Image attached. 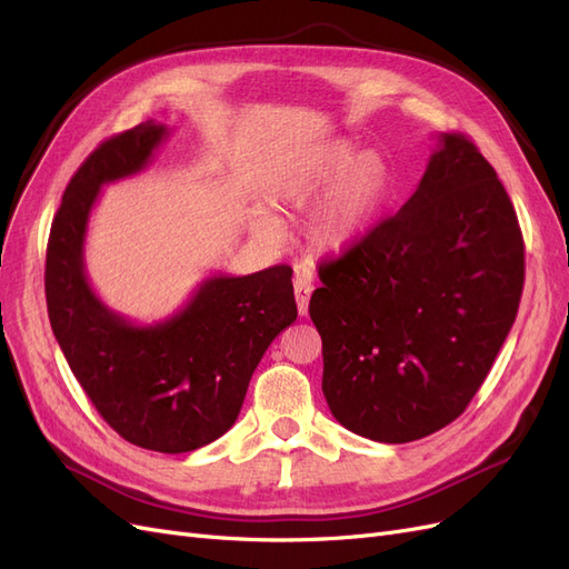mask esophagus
Segmentation results:
<instances>
[{"instance_id": "obj_1", "label": "esophagus", "mask_w": 569, "mask_h": 569, "mask_svg": "<svg viewBox=\"0 0 569 569\" xmlns=\"http://www.w3.org/2000/svg\"><path fill=\"white\" fill-rule=\"evenodd\" d=\"M311 291H313V278L311 272H297L295 274V297H297V308H299V316L308 313V299H311Z\"/></svg>"}]
</instances>
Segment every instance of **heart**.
<instances>
[{"label": "heart", "mask_w": 569, "mask_h": 569, "mask_svg": "<svg viewBox=\"0 0 569 569\" xmlns=\"http://www.w3.org/2000/svg\"><path fill=\"white\" fill-rule=\"evenodd\" d=\"M391 182L393 170L382 151L368 149L358 153L351 142L341 140L327 144L306 163L289 170L274 192L295 209L313 206L327 193L308 218L306 237L320 253H343L372 228L387 203ZM251 218L258 230L270 232L274 228V216L266 206L253 209Z\"/></svg>", "instance_id": "obj_1"}]
</instances>
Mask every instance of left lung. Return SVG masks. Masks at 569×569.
Wrapping results in <instances>:
<instances>
[{
  "instance_id": "left-lung-1",
  "label": "left lung",
  "mask_w": 569,
  "mask_h": 569,
  "mask_svg": "<svg viewBox=\"0 0 569 569\" xmlns=\"http://www.w3.org/2000/svg\"><path fill=\"white\" fill-rule=\"evenodd\" d=\"M320 280L308 313L332 416L372 441H416L468 408L518 316V216L468 137L441 132L401 211Z\"/></svg>"
}]
</instances>
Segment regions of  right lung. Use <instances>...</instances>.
Wrapping results in <instances>:
<instances>
[{
  "label": "right lung",
  "mask_w": 569,
  "mask_h": 569,
  "mask_svg": "<svg viewBox=\"0 0 569 569\" xmlns=\"http://www.w3.org/2000/svg\"><path fill=\"white\" fill-rule=\"evenodd\" d=\"M168 137L140 123L99 144L68 182L47 244L49 322L76 380L126 441L187 453L234 425L263 353L297 320L291 268L211 274L178 313L137 325L101 301L84 270V237L101 187L137 176Z\"/></svg>",
  "instance_id": "1"
}]
</instances>
